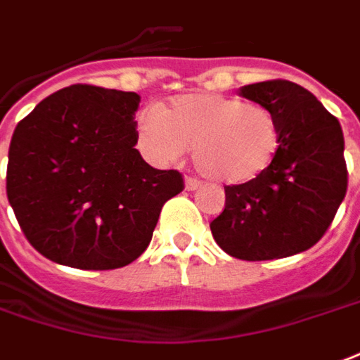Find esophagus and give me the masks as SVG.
Returning <instances> with one entry per match:
<instances>
[{
  "label": "esophagus",
  "mask_w": 360,
  "mask_h": 360,
  "mask_svg": "<svg viewBox=\"0 0 360 360\" xmlns=\"http://www.w3.org/2000/svg\"><path fill=\"white\" fill-rule=\"evenodd\" d=\"M201 188V182L195 180V178H186V190L188 191H193V190H199Z\"/></svg>",
  "instance_id": "esophagus-1"
}]
</instances>
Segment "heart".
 <instances>
[{"instance_id":"obj_1","label":"heart","mask_w":360,"mask_h":360,"mask_svg":"<svg viewBox=\"0 0 360 360\" xmlns=\"http://www.w3.org/2000/svg\"><path fill=\"white\" fill-rule=\"evenodd\" d=\"M138 143L157 162L178 161L193 148V161L203 174L217 182L245 184L272 165L280 128L263 105L199 91L143 112L138 120Z\"/></svg>"}]
</instances>
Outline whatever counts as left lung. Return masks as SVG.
<instances>
[{"label": "left lung", "mask_w": 360, "mask_h": 360, "mask_svg": "<svg viewBox=\"0 0 360 360\" xmlns=\"http://www.w3.org/2000/svg\"><path fill=\"white\" fill-rule=\"evenodd\" d=\"M240 96L272 111L280 146L261 176L224 188L226 203L211 222L212 238L241 261L297 255L326 234L345 198L342 126L290 80L249 84Z\"/></svg>", "instance_id": "8db88e82"}]
</instances>
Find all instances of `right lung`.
<instances>
[{
    "mask_svg": "<svg viewBox=\"0 0 360 360\" xmlns=\"http://www.w3.org/2000/svg\"><path fill=\"white\" fill-rule=\"evenodd\" d=\"M140 96L75 84L15 128L7 199L20 230L53 263L126 266L146 251L162 205L184 190L178 170L149 167L136 149Z\"/></svg>",
    "mask_w": 360,
    "mask_h": 360,
    "instance_id": "obj_1",
    "label": "right lung"
}]
</instances>
